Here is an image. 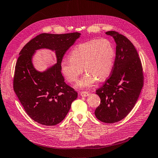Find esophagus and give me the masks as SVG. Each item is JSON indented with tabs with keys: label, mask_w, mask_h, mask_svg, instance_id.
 <instances>
[{
	"label": "esophagus",
	"mask_w": 158,
	"mask_h": 158,
	"mask_svg": "<svg viewBox=\"0 0 158 158\" xmlns=\"http://www.w3.org/2000/svg\"><path fill=\"white\" fill-rule=\"evenodd\" d=\"M80 94L81 97H86L89 96V93L86 92V91H81V92L80 93Z\"/></svg>",
	"instance_id": "obj_1"
}]
</instances>
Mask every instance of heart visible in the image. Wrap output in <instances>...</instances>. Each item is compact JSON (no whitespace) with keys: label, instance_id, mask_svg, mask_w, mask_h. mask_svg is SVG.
Here are the masks:
<instances>
[{"label":"heart","instance_id":"b5f03b06","mask_svg":"<svg viewBox=\"0 0 158 158\" xmlns=\"http://www.w3.org/2000/svg\"><path fill=\"white\" fill-rule=\"evenodd\" d=\"M69 60L61 61V70L67 81H77L82 73L85 74L77 86L89 88L97 80L104 81L108 78L114 67L116 52L112 43L106 39L92 40L76 46L69 54Z\"/></svg>","mask_w":158,"mask_h":158}]
</instances>
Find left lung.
Masks as SVG:
<instances>
[{
  "mask_svg": "<svg viewBox=\"0 0 158 158\" xmlns=\"http://www.w3.org/2000/svg\"><path fill=\"white\" fill-rule=\"evenodd\" d=\"M116 43V58L111 77L96 91L101 102L94 115L105 123H114L128 115L143 86L141 60L131 42L115 31L106 32Z\"/></svg>",
  "mask_w": 158,
  "mask_h": 158,
  "instance_id": "8db88e82",
  "label": "left lung"
}]
</instances>
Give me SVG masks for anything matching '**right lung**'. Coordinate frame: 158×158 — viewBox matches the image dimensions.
Segmentation results:
<instances>
[{"label":"right lung","mask_w":158,"mask_h":158,"mask_svg":"<svg viewBox=\"0 0 158 158\" xmlns=\"http://www.w3.org/2000/svg\"><path fill=\"white\" fill-rule=\"evenodd\" d=\"M80 35L78 32L41 34L21 50L15 65L14 89L25 111L34 121L45 126L60 123L77 99L78 93L65 82L60 64L64 54ZM44 48L55 52L56 64L39 72L34 67L32 58L36 50Z\"/></svg>","instance_id":"right-lung-1"}]
</instances>
